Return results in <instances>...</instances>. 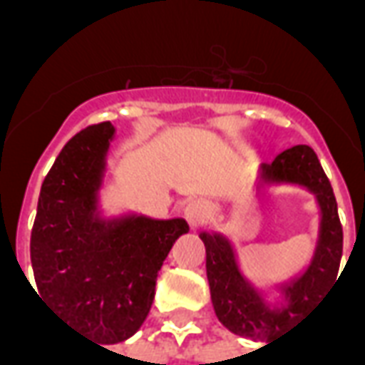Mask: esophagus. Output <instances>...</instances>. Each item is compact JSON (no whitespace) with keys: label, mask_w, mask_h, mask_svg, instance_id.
Here are the masks:
<instances>
[{"label":"esophagus","mask_w":365,"mask_h":365,"mask_svg":"<svg viewBox=\"0 0 365 365\" xmlns=\"http://www.w3.org/2000/svg\"><path fill=\"white\" fill-rule=\"evenodd\" d=\"M183 217H185V221L190 222L191 229H197V227H201L209 219V207L201 199L190 201L187 207L183 209Z\"/></svg>","instance_id":"obj_1"}]
</instances>
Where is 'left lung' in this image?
I'll list each match as a JSON object with an SVG mask.
<instances>
[{"label":"left lung","mask_w":365,"mask_h":365,"mask_svg":"<svg viewBox=\"0 0 365 365\" xmlns=\"http://www.w3.org/2000/svg\"><path fill=\"white\" fill-rule=\"evenodd\" d=\"M299 185L317 201L321 222L313 258L301 274L274 285L279 295L269 303L240 269L235 246L221 232H199L207 252V279L217 319L238 336L269 340L299 321L336 282L342 260V225L329 178L311 146L299 144L277 154L269 164H260L256 187Z\"/></svg>","instance_id":"obj_1"}]
</instances>
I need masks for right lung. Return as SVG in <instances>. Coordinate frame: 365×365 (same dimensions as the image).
<instances>
[{
    "label": "right lung",
    "instance_id": "1",
    "mask_svg": "<svg viewBox=\"0 0 365 365\" xmlns=\"http://www.w3.org/2000/svg\"><path fill=\"white\" fill-rule=\"evenodd\" d=\"M111 123L72 136L44 178L31 232L38 295L60 319L99 344L135 334L150 313L156 277L190 227L183 219L103 217L99 191Z\"/></svg>",
    "mask_w": 365,
    "mask_h": 365
}]
</instances>
